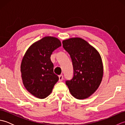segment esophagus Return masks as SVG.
<instances>
[{
    "mask_svg": "<svg viewBox=\"0 0 125 125\" xmlns=\"http://www.w3.org/2000/svg\"><path fill=\"white\" fill-rule=\"evenodd\" d=\"M58 77H59V82H62L63 81V75H60Z\"/></svg>",
    "mask_w": 125,
    "mask_h": 125,
    "instance_id": "esophagus-1",
    "label": "esophagus"
}]
</instances>
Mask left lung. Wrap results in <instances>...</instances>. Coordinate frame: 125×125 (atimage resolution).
Instances as JSON below:
<instances>
[{"label":"left lung","instance_id":"obj_1","mask_svg":"<svg viewBox=\"0 0 125 125\" xmlns=\"http://www.w3.org/2000/svg\"><path fill=\"white\" fill-rule=\"evenodd\" d=\"M62 43L70 55L73 68V78L66 81V84L73 97L86 99L94 94L102 82V57L94 47L82 38H70Z\"/></svg>","mask_w":125,"mask_h":125}]
</instances>
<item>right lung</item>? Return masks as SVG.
Wrapping results in <instances>:
<instances>
[{"label":"right lung","instance_id":"1","mask_svg":"<svg viewBox=\"0 0 125 125\" xmlns=\"http://www.w3.org/2000/svg\"><path fill=\"white\" fill-rule=\"evenodd\" d=\"M61 46L59 39L45 36L31 44L23 57L21 64L22 83L34 97L44 99L48 96L58 81L50 56Z\"/></svg>","mask_w":125,"mask_h":125}]
</instances>
